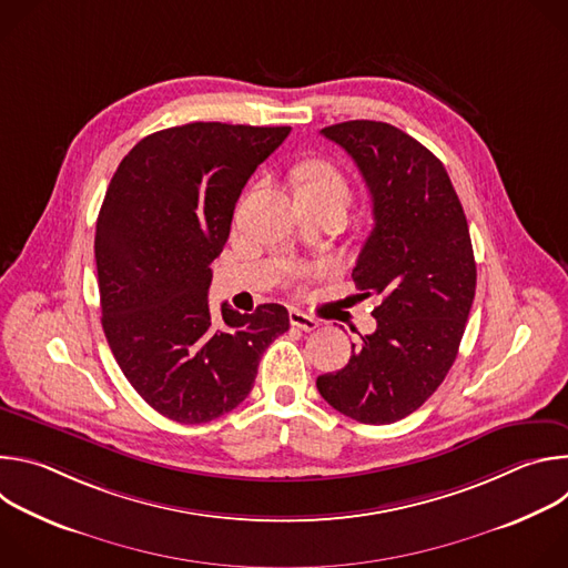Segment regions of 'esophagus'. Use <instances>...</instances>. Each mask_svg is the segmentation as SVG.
Instances as JSON below:
<instances>
[{"instance_id": "esophagus-1", "label": "esophagus", "mask_w": 568, "mask_h": 568, "mask_svg": "<svg viewBox=\"0 0 568 568\" xmlns=\"http://www.w3.org/2000/svg\"><path fill=\"white\" fill-rule=\"evenodd\" d=\"M290 323L294 328H301L303 333H312L318 328V321L301 310H290Z\"/></svg>"}]
</instances>
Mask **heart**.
<instances>
[{
    "mask_svg": "<svg viewBox=\"0 0 568 568\" xmlns=\"http://www.w3.org/2000/svg\"><path fill=\"white\" fill-rule=\"evenodd\" d=\"M298 193L314 195H344L348 197V184L331 161H310L298 171Z\"/></svg>",
    "mask_w": 568,
    "mask_h": 568,
    "instance_id": "1",
    "label": "heart"
}]
</instances>
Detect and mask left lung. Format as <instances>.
<instances>
[{
	"label": "left lung",
	"mask_w": 568,
	"mask_h": 568,
	"mask_svg": "<svg viewBox=\"0 0 568 568\" xmlns=\"http://www.w3.org/2000/svg\"><path fill=\"white\" fill-rule=\"evenodd\" d=\"M321 134L357 164L375 226L353 270L377 328L351 362L316 377L321 397L364 425L407 418L443 384L465 333L476 263L460 200L440 159L382 121H346Z\"/></svg>",
	"instance_id": "left-lung-1"
}]
</instances>
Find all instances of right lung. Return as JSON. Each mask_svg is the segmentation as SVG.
<instances>
[{
  "label": "right lung",
  "mask_w": 568,
  "mask_h": 568,
  "mask_svg": "<svg viewBox=\"0 0 568 568\" xmlns=\"http://www.w3.org/2000/svg\"><path fill=\"white\" fill-rule=\"evenodd\" d=\"M287 125L189 123L141 139L119 164L99 220L103 331L116 364L154 412L215 420L250 395L265 348L290 331L278 303L209 310L211 263L247 180Z\"/></svg>",
  "instance_id": "add662e5"
}]
</instances>
